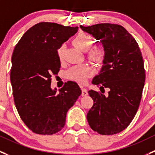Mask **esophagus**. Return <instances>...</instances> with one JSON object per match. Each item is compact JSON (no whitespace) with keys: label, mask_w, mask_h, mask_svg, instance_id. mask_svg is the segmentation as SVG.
I'll return each mask as SVG.
<instances>
[{"label":"esophagus","mask_w":155,"mask_h":155,"mask_svg":"<svg viewBox=\"0 0 155 155\" xmlns=\"http://www.w3.org/2000/svg\"><path fill=\"white\" fill-rule=\"evenodd\" d=\"M88 95V91L87 89L85 88H82V96H86Z\"/></svg>","instance_id":"esophagus-1"}]
</instances>
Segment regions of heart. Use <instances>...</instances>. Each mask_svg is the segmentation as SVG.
<instances>
[{"mask_svg":"<svg viewBox=\"0 0 155 155\" xmlns=\"http://www.w3.org/2000/svg\"><path fill=\"white\" fill-rule=\"evenodd\" d=\"M73 43L82 51H87L92 47L93 41L90 36L81 32L73 39ZM63 52H64V46L62 45L57 50L58 56L60 60L63 58ZM88 55L91 59H95L100 56V53L97 50H92L89 52ZM92 72L90 66L86 64H81L70 68L67 72V76L72 80L79 82H86L87 78L92 74Z\"/></svg>","mask_w":155,"mask_h":155,"instance_id":"obj_1","label":"heart"}]
</instances>
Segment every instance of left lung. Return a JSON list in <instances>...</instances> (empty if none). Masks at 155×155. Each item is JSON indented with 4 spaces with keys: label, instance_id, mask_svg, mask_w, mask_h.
Listing matches in <instances>:
<instances>
[{
    "label": "left lung",
    "instance_id": "8db88e82",
    "mask_svg": "<svg viewBox=\"0 0 155 155\" xmlns=\"http://www.w3.org/2000/svg\"><path fill=\"white\" fill-rule=\"evenodd\" d=\"M80 28L101 42L105 56L103 66L92 84L107 97L94 90L88 92L94 104L87 113L90 128L100 134L121 132L131 123L141 102L145 82L144 60L138 43L122 26L98 24Z\"/></svg>",
    "mask_w": 155,
    "mask_h": 155
}]
</instances>
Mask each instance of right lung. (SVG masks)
I'll list each match as a JSON object with an SVG mask.
<instances>
[{"label":"right lung","instance_id":"right-lung-1","mask_svg":"<svg viewBox=\"0 0 155 155\" xmlns=\"http://www.w3.org/2000/svg\"><path fill=\"white\" fill-rule=\"evenodd\" d=\"M78 27L41 22L30 27L16 45L12 55L11 82L19 115L33 132L53 134L66 123L68 110L82 93L76 82L68 81L56 92L51 76L58 74L57 50L74 35Z\"/></svg>","mask_w":155,"mask_h":155}]
</instances>
